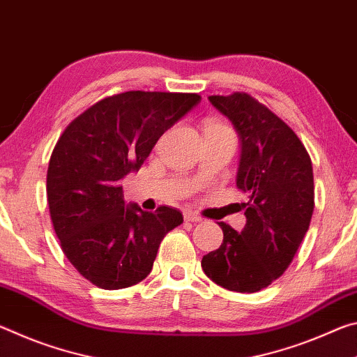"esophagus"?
<instances>
[{
    "mask_svg": "<svg viewBox=\"0 0 357 357\" xmlns=\"http://www.w3.org/2000/svg\"><path fill=\"white\" fill-rule=\"evenodd\" d=\"M184 219H185L187 222H193V223L203 220L200 215L195 214V213H192V211H187V213H184Z\"/></svg>",
    "mask_w": 357,
    "mask_h": 357,
    "instance_id": "esophagus-1",
    "label": "esophagus"
}]
</instances>
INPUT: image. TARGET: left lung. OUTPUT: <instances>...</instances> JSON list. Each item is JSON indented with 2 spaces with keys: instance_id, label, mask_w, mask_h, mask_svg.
<instances>
[{
  "instance_id": "8db88e82",
  "label": "left lung",
  "mask_w": 357,
  "mask_h": 357,
  "mask_svg": "<svg viewBox=\"0 0 357 357\" xmlns=\"http://www.w3.org/2000/svg\"><path fill=\"white\" fill-rule=\"evenodd\" d=\"M239 137L236 185L247 195L245 227L220 222L223 243L202 259L217 285L255 293L285 273L304 239L315 206L312 160L298 135L249 94L209 96Z\"/></svg>"
}]
</instances>
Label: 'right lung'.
Returning a JSON list of instances; mask_svg holds the SVG:
<instances>
[{
  "label": "right lung",
  "mask_w": 357,
  "mask_h": 357,
  "mask_svg": "<svg viewBox=\"0 0 357 357\" xmlns=\"http://www.w3.org/2000/svg\"><path fill=\"white\" fill-rule=\"evenodd\" d=\"M198 94L128 91L89 107L66 128L47 170V200L61 249L104 289L146 277L178 209L146 213L126 203L121 179L138 172L154 144L200 104Z\"/></svg>",
  "instance_id": "add662e5"
}]
</instances>
